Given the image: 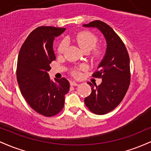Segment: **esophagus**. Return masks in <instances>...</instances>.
<instances>
[{"label": "esophagus", "mask_w": 151, "mask_h": 151, "mask_svg": "<svg viewBox=\"0 0 151 151\" xmlns=\"http://www.w3.org/2000/svg\"><path fill=\"white\" fill-rule=\"evenodd\" d=\"M78 84H79L76 82V81H71V82H70V85L71 86H78Z\"/></svg>", "instance_id": "obj_1"}]
</instances>
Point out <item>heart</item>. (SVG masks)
<instances>
[{"instance_id":"b5f03b06","label":"heart","mask_w":151,"mask_h":151,"mask_svg":"<svg viewBox=\"0 0 151 151\" xmlns=\"http://www.w3.org/2000/svg\"><path fill=\"white\" fill-rule=\"evenodd\" d=\"M74 42H76L78 44V45L80 47V48L83 51H86V50H91L96 46V43H97L98 38L95 35L89 32H81L75 36L72 37ZM66 49V42L65 41H62L60 44L59 45L58 52V53L62 54L65 52ZM95 55L96 56H100L101 54V50L98 49L95 50ZM73 74L76 77H79L80 75L79 70H75L73 71Z\"/></svg>"}]
</instances>
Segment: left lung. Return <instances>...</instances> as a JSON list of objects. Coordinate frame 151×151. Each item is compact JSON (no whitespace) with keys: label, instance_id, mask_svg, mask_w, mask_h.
<instances>
[{"label":"left lung","instance_id":"obj_1","mask_svg":"<svg viewBox=\"0 0 151 151\" xmlns=\"http://www.w3.org/2000/svg\"><path fill=\"white\" fill-rule=\"evenodd\" d=\"M83 27L98 29L106 42V50L94 77L101 78L99 86L87 82L91 93L84 99L87 108L98 115L112 111L122 101L130 84V59L125 45L110 26L100 20L84 24Z\"/></svg>","mask_w":151,"mask_h":151}]
</instances>
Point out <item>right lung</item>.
<instances>
[{
	"instance_id": "obj_1",
	"label": "right lung",
	"mask_w": 151,
	"mask_h": 151,
	"mask_svg": "<svg viewBox=\"0 0 151 151\" xmlns=\"http://www.w3.org/2000/svg\"><path fill=\"white\" fill-rule=\"evenodd\" d=\"M63 27L41 26L30 32L19 52L17 79L22 96L37 113L52 116L61 111L65 96L70 90L65 78L51 80L47 72L56 60L53 50L55 38L63 33Z\"/></svg>"
}]
</instances>
